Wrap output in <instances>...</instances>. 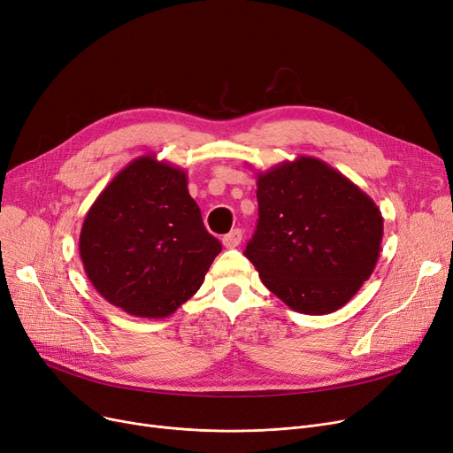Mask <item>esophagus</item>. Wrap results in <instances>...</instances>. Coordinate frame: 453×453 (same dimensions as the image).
Listing matches in <instances>:
<instances>
[{
    "label": "esophagus",
    "mask_w": 453,
    "mask_h": 453,
    "mask_svg": "<svg viewBox=\"0 0 453 453\" xmlns=\"http://www.w3.org/2000/svg\"><path fill=\"white\" fill-rule=\"evenodd\" d=\"M241 241H242V231H241V229H233V231H229L227 234H224L222 244H224L226 248H236V246L241 244Z\"/></svg>",
    "instance_id": "1"
}]
</instances>
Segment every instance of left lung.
<instances>
[{
  "label": "left lung",
  "mask_w": 453,
  "mask_h": 453,
  "mask_svg": "<svg viewBox=\"0 0 453 453\" xmlns=\"http://www.w3.org/2000/svg\"><path fill=\"white\" fill-rule=\"evenodd\" d=\"M258 222L244 255L292 311L336 312L371 277L384 219L336 169L299 156L257 174Z\"/></svg>",
  "instance_id": "left-lung-1"
}]
</instances>
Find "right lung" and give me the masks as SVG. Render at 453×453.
<instances>
[{"mask_svg": "<svg viewBox=\"0 0 453 453\" xmlns=\"http://www.w3.org/2000/svg\"><path fill=\"white\" fill-rule=\"evenodd\" d=\"M79 251L108 303L161 319L198 292L222 244L207 233L185 171L149 154L128 163L93 202Z\"/></svg>", "mask_w": 453, "mask_h": 453, "instance_id": "right-lung-1", "label": "right lung"}]
</instances>
